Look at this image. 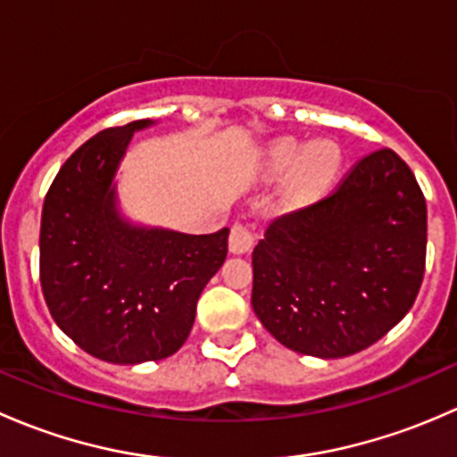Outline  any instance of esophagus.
<instances>
[{
  "mask_svg": "<svg viewBox=\"0 0 457 457\" xmlns=\"http://www.w3.org/2000/svg\"><path fill=\"white\" fill-rule=\"evenodd\" d=\"M256 245V234L252 225L234 223L229 229V252L232 254H247Z\"/></svg>",
  "mask_w": 457,
  "mask_h": 457,
  "instance_id": "obj_1",
  "label": "esophagus"
}]
</instances>
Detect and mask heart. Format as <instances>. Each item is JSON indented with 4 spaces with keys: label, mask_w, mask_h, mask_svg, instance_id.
<instances>
[{
    "label": "heart",
    "mask_w": 457,
    "mask_h": 457,
    "mask_svg": "<svg viewBox=\"0 0 457 457\" xmlns=\"http://www.w3.org/2000/svg\"><path fill=\"white\" fill-rule=\"evenodd\" d=\"M340 168V150L336 143L318 139L301 145L285 139L276 143L270 152L267 170L270 174L287 172L285 177V199L292 205L312 203L329 187Z\"/></svg>",
    "instance_id": "obj_1"
}]
</instances>
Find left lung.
I'll list each match as a JSON object with an SVG mask.
<instances>
[{"label": "left lung", "mask_w": 457, "mask_h": 457, "mask_svg": "<svg viewBox=\"0 0 457 457\" xmlns=\"http://www.w3.org/2000/svg\"><path fill=\"white\" fill-rule=\"evenodd\" d=\"M425 261V195L411 168L380 147L325 199L271 220L252 254V307L294 352L352 356L411 310Z\"/></svg>", "instance_id": "left-lung-1"}]
</instances>
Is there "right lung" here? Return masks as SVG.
<instances>
[{
	"instance_id": "right-lung-1",
	"label": "right lung",
	"mask_w": 457,
	"mask_h": 457,
	"mask_svg": "<svg viewBox=\"0 0 457 457\" xmlns=\"http://www.w3.org/2000/svg\"><path fill=\"white\" fill-rule=\"evenodd\" d=\"M139 119L92 137L54 177L41 212L39 280L59 329L117 365L181 349L196 301L228 256V234L135 228L117 212L112 179Z\"/></svg>"
}]
</instances>
